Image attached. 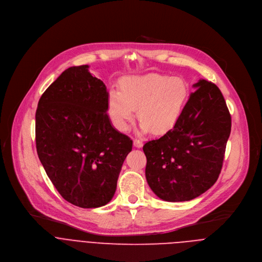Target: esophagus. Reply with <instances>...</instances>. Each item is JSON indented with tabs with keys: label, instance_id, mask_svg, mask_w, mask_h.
I'll use <instances>...</instances> for the list:
<instances>
[{
	"label": "esophagus",
	"instance_id": "1",
	"mask_svg": "<svg viewBox=\"0 0 262 262\" xmlns=\"http://www.w3.org/2000/svg\"><path fill=\"white\" fill-rule=\"evenodd\" d=\"M134 146L137 148H141L143 146V142L140 139H135L134 140Z\"/></svg>",
	"mask_w": 262,
	"mask_h": 262
}]
</instances>
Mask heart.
Here are the masks:
<instances>
[{
	"mask_svg": "<svg viewBox=\"0 0 262 262\" xmlns=\"http://www.w3.org/2000/svg\"><path fill=\"white\" fill-rule=\"evenodd\" d=\"M188 96V84L181 78L159 73L129 77L120 82L119 92H110L107 112L116 127L126 132L138 108L141 130L161 135L178 121Z\"/></svg>",
	"mask_w": 262,
	"mask_h": 262,
	"instance_id": "obj_1",
	"label": "heart"
}]
</instances>
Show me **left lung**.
Segmentation results:
<instances>
[{"mask_svg": "<svg viewBox=\"0 0 262 262\" xmlns=\"http://www.w3.org/2000/svg\"><path fill=\"white\" fill-rule=\"evenodd\" d=\"M194 88L174 127L143 146L147 182L169 202L190 201L211 188L231 132L229 110L216 85L199 80Z\"/></svg>", "mask_w": 262, "mask_h": 262, "instance_id": "8db88e82", "label": "left lung"}]
</instances>
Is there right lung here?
Segmentation results:
<instances>
[{"label":"right lung","mask_w":262,"mask_h":262,"mask_svg":"<svg viewBox=\"0 0 262 262\" xmlns=\"http://www.w3.org/2000/svg\"><path fill=\"white\" fill-rule=\"evenodd\" d=\"M88 65L72 66L41 95L36 110V149L59 194L82 208L113 198L133 141L111 124L106 87Z\"/></svg>","instance_id":"obj_1"}]
</instances>
